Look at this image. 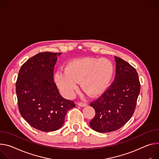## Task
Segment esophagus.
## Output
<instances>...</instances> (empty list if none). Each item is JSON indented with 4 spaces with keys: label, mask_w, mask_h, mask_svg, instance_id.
I'll list each match as a JSON object with an SVG mask.
<instances>
[{
    "label": "esophagus",
    "mask_w": 159,
    "mask_h": 159,
    "mask_svg": "<svg viewBox=\"0 0 159 159\" xmlns=\"http://www.w3.org/2000/svg\"><path fill=\"white\" fill-rule=\"evenodd\" d=\"M78 105H79V106L83 107H85V106H86V105H87V103H82V102H80V103H78Z\"/></svg>",
    "instance_id": "obj_1"
}]
</instances>
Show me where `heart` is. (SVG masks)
I'll return each mask as SVG.
<instances>
[{
  "instance_id": "heart-1",
  "label": "heart",
  "mask_w": 159,
  "mask_h": 159,
  "mask_svg": "<svg viewBox=\"0 0 159 159\" xmlns=\"http://www.w3.org/2000/svg\"><path fill=\"white\" fill-rule=\"evenodd\" d=\"M114 73L112 63L105 59L84 57L69 62L65 70H58L54 81L66 98L72 97L81 82L82 89L90 97L103 94L109 88Z\"/></svg>"
}]
</instances>
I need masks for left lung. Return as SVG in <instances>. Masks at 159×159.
Masks as SVG:
<instances>
[{"label": "left lung", "instance_id": "1", "mask_svg": "<svg viewBox=\"0 0 159 159\" xmlns=\"http://www.w3.org/2000/svg\"><path fill=\"white\" fill-rule=\"evenodd\" d=\"M116 69L113 83L97 100L90 103L95 116L90 127L99 133L119 129L132 117L140 92L136 69L123 59L114 57Z\"/></svg>", "mask_w": 159, "mask_h": 159}]
</instances>
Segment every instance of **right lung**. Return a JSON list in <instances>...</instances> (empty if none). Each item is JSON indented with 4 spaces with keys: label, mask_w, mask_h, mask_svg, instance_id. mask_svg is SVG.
<instances>
[{
    "label": "right lung",
    "mask_w": 159,
    "mask_h": 159,
    "mask_svg": "<svg viewBox=\"0 0 159 159\" xmlns=\"http://www.w3.org/2000/svg\"><path fill=\"white\" fill-rule=\"evenodd\" d=\"M61 53L41 52L21 67L16 83L20 112L33 128L44 132L61 128L73 102L64 98L54 81V68Z\"/></svg>",
    "instance_id": "obj_1"
}]
</instances>
